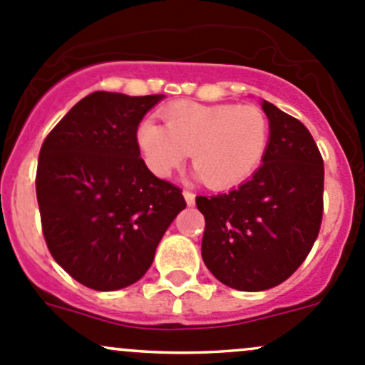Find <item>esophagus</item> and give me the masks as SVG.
<instances>
[{"instance_id": "obj_1", "label": "esophagus", "mask_w": 365, "mask_h": 365, "mask_svg": "<svg viewBox=\"0 0 365 365\" xmlns=\"http://www.w3.org/2000/svg\"><path fill=\"white\" fill-rule=\"evenodd\" d=\"M183 197H185L187 205H194V203H196V194L190 192V190H183Z\"/></svg>"}]
</instances>
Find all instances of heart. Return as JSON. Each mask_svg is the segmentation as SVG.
<instances>
[{
  "label": "heart",
  "mask_w": 365,
  "mask_h": 365,
  "mask_svg": "<svg viewBox=\"0 0 365 365\" xmlns=\"http://www.w3.org/2000/svg\"><path fill=\"white\" fill-rule=\"evenodd\" d=\"M155 121L139 123L135 141L146 165L169 176L192 157V165L210 189H230L249 180L267 155L270 121L257 106L197 104L180 101Z\"/></svg>",
  "instance_id": "1"
}]
</instances>
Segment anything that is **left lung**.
I'll use <instances>...</instances> for the list:
<instances>
[{"instance_id":"left-lung-1","label":"left lung","mask_w":365,"mask_h":365,"mask_svg":"<svg viewBox=\"0 0 365 365\" xmlns=\"http://www.w3.org/2000/svg\"><path fill=\"white\" fill-rule=\"evenodd\" d=\"M270 145L238 189L197 196L205 215L201 256L222 284L263 292L284 282L311 252L323 217L322 153L297 118L264 101Z\"/></svg>"}]
</instances>
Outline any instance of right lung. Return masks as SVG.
Masks as SVG:
<instances>
[{
	"mask_svg": "<svg viewBox=\"0 0 365 365\" xmlns=\"http://www.w3.org/2000/svg\"><path fill=\"white\" fill-rule=\"evenodd\" d=\"M162 95L95 91L47 134L36 165L42 233L56 263L97 292L134 284L185 208L141 159L135 132Z\"/></svg>",
	"mask_w": 365,
	"mask_h": 365,
	"instance_id": "1",
	"label": "right lung"
}]
</instances>
